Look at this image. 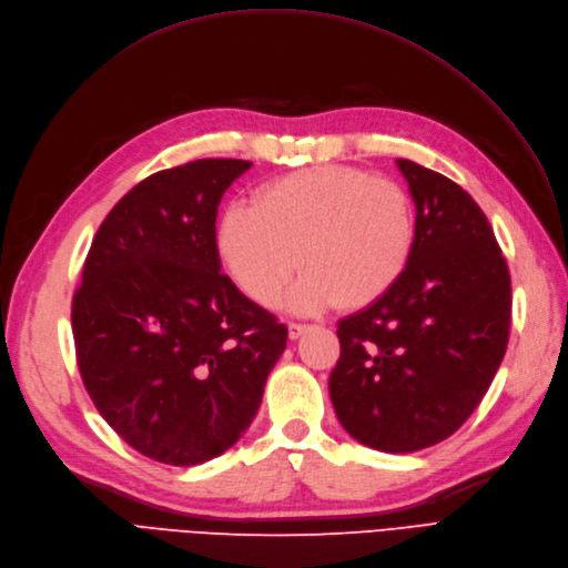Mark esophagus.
I'll list each match as a JSON object with an SVG mask.
<instances>
[{"label":"esophagus","instance_id":"esophagus-1","mask_svg":"<svg viewBox=\"0 0 568 568\" xmlns=\"http://www.w3.org/2000/svg\"><path fill=\"white\" fill-rule=\"evenodd\" d=\"M310 328V324H301V322H288V337L298 339L305 331Z\"/></svg>","mask_w":568,"mask_h":568}]
</instances>
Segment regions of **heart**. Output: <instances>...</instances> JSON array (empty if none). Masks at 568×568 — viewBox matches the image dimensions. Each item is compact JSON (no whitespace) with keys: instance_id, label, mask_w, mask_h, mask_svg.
Returning <instances> with one entry per match:
<instances>
[{"instance_id":"b5f03b06","label":"heart","mask_w":568,"mask_h":568,"mask_svg":"<svg viewBox=\"0 0 568 568\" xmlns=\"http://www.w3.org/2000/svg\"><path fill=\"white\" fill-rule=\"evenodd\" d=\"M415 205L394 179L349 165H320L267 181L252 207L219 221V256L248 301L272 307L293 272L296 312L358 310L389 293L413 258Z\"/></svg>"}]
</instances>
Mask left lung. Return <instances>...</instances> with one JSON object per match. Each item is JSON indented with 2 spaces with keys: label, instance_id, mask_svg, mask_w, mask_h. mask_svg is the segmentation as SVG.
<instances>
[{
  "label": "left lung",
  "instance_id": "left-lung-1",
  "mask_svg": "<svg viewBox=\"0 0 568 568\" xmlns=\"http://www.w3.org/2000/svg\"><path fill=\"white\" fill-rule=\"evenodd\" d=\"M417 205L396 286L337 324L328 392L339 424L382 452L449 438L473 415L510 335V272L485 212L455 181L398 161Z\"/></svg>",
  "mask_w": 568,
  "mask_h": 568
}]
</instances>
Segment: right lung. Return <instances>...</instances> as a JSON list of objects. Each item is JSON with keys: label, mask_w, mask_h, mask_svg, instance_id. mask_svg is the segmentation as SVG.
<instances>
[{"label": "right lung", "mask_w": 568, "mask_h": 568, "mask_svg": "<svg viewBox=\"0 0 568 568\" xmlns=\"http://www.w3.org/2000/svg\"><path fill=\"white\" fill-rule=\"evenodd\" d=\"M252 163L202 158L128 191L98 229L72 298L88 396L144 457L202 464L256 417L288 328L221 272V195Z\"/></svg>", "instance_id": "1"}]
</instances>
